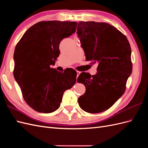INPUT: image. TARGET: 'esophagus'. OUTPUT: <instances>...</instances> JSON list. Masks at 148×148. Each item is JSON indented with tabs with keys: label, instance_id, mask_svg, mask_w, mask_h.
Masks as SVG:
<instances>
[{
	"label": "esophagus",
	"instance_id": "1",
	"mask_svg": "<svg viewBox=\"0 0 148 148\" xmlns=\"http://www.w3.org/2000/svg\"><path fill=\"white\" fill-rule=\"evenodd\" d=\"M77 78H78L79 75L80 73H81V72H80V71H77Z\"/></svg>",
	"mask_w": 148,
	"mask_h": 148
}]
</instances>
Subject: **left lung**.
Listing matches in <instances>:
<instances>
[{"label":"left lung","mask_w":148,"mask_h":148,"mask_svg":"<svg viewBox=\"0 0 148 148\" xmlns=\"http://www.w3.org/2000/svg\"><path fill=\"white\" fill-rule=\"evenodd\" d=\"M77 33L86 60L98 63L95 75H79L77 82L84 85L86 91L78 98V104L86 112H102L125 91L132 72L131 47L126 36L107 23L79 21Z\"/></svg>","instance_id":"obj_1"}]
</instances>
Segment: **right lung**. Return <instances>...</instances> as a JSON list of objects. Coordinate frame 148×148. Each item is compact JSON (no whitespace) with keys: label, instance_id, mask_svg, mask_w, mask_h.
<instances>
[{"label":"right lung","instance_id":"right-lung-1","mask_svg":"<svg viewBox=\"0 0 148 148\" xmlns=\"http://www.w3.org/2000/svg\"><path fill=\"white\" fill-rule=\"evenodd\" d=\"M77 22L43 21L26 31L16 44L13 75L27 104L41 113L59 109L64 91L77 80L72 69L59 72L51 68L59 56V44L76 31Z\"/></svg>","mask_w":148,"mask_h":148}]
</instances>
